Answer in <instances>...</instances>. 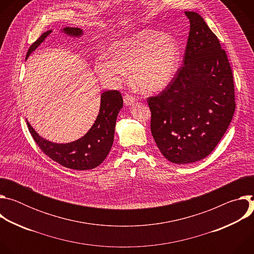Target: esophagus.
I'll list each match as a JSON object with an SVG mask.
<instances>
[{
    "instance_id": "esophagus-1",
    "label": "esophagus",
    "mask_w": 254,
    "mask_h": 254,
    "mask_svg": "<svg viewBox=\"0 0 254 254\" xmlns=\"http://www.w3.org/2000/svg\"><path fill=\"white\" fill-rule=\"evenodd\" d=\"M134 101H135V97L132 96V95H130V94H126V95L124 96V102H125V104H126L127 106H129V105L133 104Z\"/></svg>"
}]
</instances>
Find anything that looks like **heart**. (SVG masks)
Returning <instances> with one entry per match:
<instances>
[{"mask_svg": "<svg viewBox=\"0 0 254 254\" xmlns=\"http://www.w3.org/2000/svg\"><path fill=\"white\" fill-rule=\"evenodd\" d=\"M179 62L176 43L162 32L146 29L113 43L94 62L105 82L121 84L130 71L134 87L143 93L164 89L173 79Z\"/></svg>", "mask_w": 254, "mask_h": 254, "instance_id": "obj_1", "label": "heart"}]
</instances>
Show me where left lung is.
Returning a JSON list of instances; mask_svg holds the SVG:
<instances>
[{
	"label": "left lung",
	"mask_w": 254,
	"mask_h": 254,
	"mask_svg": "<svg viewBox=\"0 0 254 254\" xmlns=\"http://www.w3.org/2000/svg\"><path fill=\"white\" fill-rule=\"evenodd\" d=\"M190 32L183 66L168 86L148 98L151 131L164 157L183 165L206 158L235 112L232 70L217 36L196 12H185Z\"/></svg>",
	"instance_id": "1"
}]
</instances>
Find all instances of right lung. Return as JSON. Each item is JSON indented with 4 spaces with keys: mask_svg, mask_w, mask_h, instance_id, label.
<instances>
[{
    "mask_svg": "<svg viewBox=\"0 0 254 254\" xmlns=\"http://www.w3.org/2000/svg\"><path fill=\"white\" fill-rule=\"evenodd\" d=\"M71 37H80L83 31L79 28L66 27L61 30ZM52 32L46 31L29 48L26 59L36 50ZM121 92L106 90L100 96L98 116L90 129L80 138L67 142L56 143L41 137L27 121L31 135L42 152L61 166L73 170H91L99 166L110 153L115 137L118 115L124 102Z\"/></svg>",
    "mask_w": 254,
    "mask_h": 254,
    "instance_id": "add662e5",
    "label": "right lung"
}]
</instances>
